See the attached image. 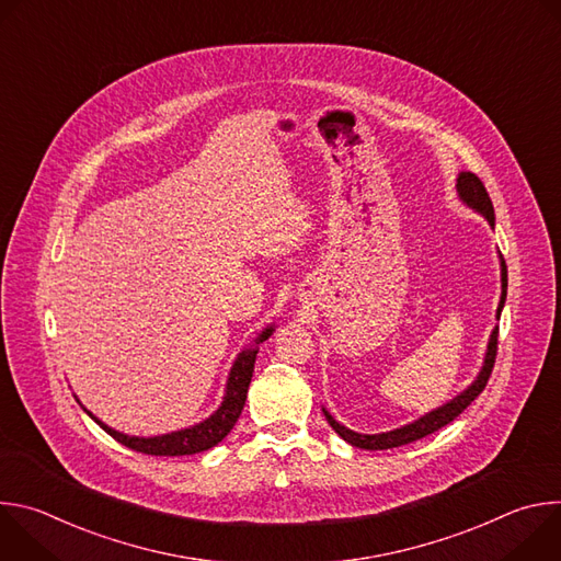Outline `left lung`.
<instances>
[{
    "instance_id": "left-lung-1",
    "label": "left lung",
    "mask_w": 561,
    "mask_h": 561,
    "mask_svg": "<svg viewBox=\"0 0 561 561\" xmlns=\"http://www.w3.org/2000/svg\"><path fill=\"white\" fill-rule=\"evenodd\" d=\"M457 193L459 197L474 210L482 213L491 226H495V210H493V202L486 193V186L484 182L479 180L474 173H459V180H457ZM506 286H508V273H506V264L502 260V299H500V306H497V317L502 314V308H504V301H506ZM497 335H500V329L493 331L491 335V342H489V353H486V359H484V368L482 373H479V377L461 392L457 394L453 402L444 404L442 409L424 415L422 420L409 424V426H402L397 431H390V433H379V435H359V433H353L348 431L346 426H342L340 422L333 420V415L329 411H324L329 424L333 426V431L346 439L351 446H357V448H366V450H386V448H397V446H404V444H411V442H417L439 428H444L446 424H450L455 417H459L468 407L470 402H474V397H479V392H482L489 383V377L493 373V366H495V357H497Z\"/></svg>"
}]
</instances>
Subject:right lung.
Here are the masks:
<instances>
[{
    "instance_id": "add662e5",
    "label": "right lung",
    "mask_w": 561,
    "mask_h": 561,
    "mask_svg": "<svg viewBox=\"0 0 561 561\" xmlns=\"http://www.w3.org/2000/svg\"><path fill=\"white\" fill-rule=\"evenodd\" d=\"M273 333V329H266L255 344H262L264 340H268V335ZM255 357H257V348H249L244 353H239L237 362L230 368V377L226 383V394L224 402L217 409V413H213L208 420H204L202 424L193 426V428H184L171 435H162V437H128L124 433H117L113 428H108L106 424H102L95 415H91L87 409V413L119 444L137 450V453H146V455H154V457H180V455H195L202 450H208L213 446H217L234 426V422L242 415V409L247 404V392L251 386V377L255 370Z\"/></svg>"
}]
</instances>
